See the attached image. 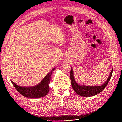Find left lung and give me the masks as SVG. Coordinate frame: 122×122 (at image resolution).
I'll use <instances>...</instances> for the list:
<instances>
[{
	"mask_svg": "<svg viewBox=\"0 0 122 122\" xmlns=\"http://www.w3.org/2000/svg\"><path fill=\"white\" fill-rule=\"evenodd\" d=\"M113 73V69L109 76V77L105 82L100 86H90L79 85L76 82L74 79L73 68L71 67L70 71V79H71V84L74 91L76 94L82 97H89L97 95L101 92L106 87Z\"/></svg>",
	"mask_w": 122,
	"mask_h": 122,
	"instance_id": "obj_1",
	"label": "left lung"
}]
</instances>
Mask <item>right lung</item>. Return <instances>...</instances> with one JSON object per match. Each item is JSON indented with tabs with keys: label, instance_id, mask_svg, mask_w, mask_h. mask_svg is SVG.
Masks as SVG:
<instances>
[{
	"label": "right lung",
	"instance_id": "obj_1",
	"mask_svg": "<svg viewBox=\"0 0 122 122\" xmlns=\"http://www.w3.org/2000/svg\"><path fill=\"white\" fill-rule=\"evenodd\" d=\"M55 68L51 70L47 75L38 85L30 87L19 86L11 81L13 85L17 91L24 97L29 98H38L42 97L47 95L49 91V84L50 81L51 76Z\"/></svg>",
	"mask_w": 122,
	"mask_h": 122
}]
</instances>
